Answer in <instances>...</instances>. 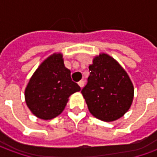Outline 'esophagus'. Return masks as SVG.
Instances as JSON below:
<instances>
[{"label": "esophagus", "mask_w": 157, "mask_h": 157, "mask_svg": "<svg viewBox=\"0 0 157 157\" xmlns=\"http://www.w3.org/2000/svg\"><path fill=\"white\" fill-rule=\"evenodd\" d=\"M78 85L80 86L81 88H82V87L84 86V85H85V82H84V81H80V82H78Z\"/></svg>", "instance_id": "34e87169"}]
</instances>
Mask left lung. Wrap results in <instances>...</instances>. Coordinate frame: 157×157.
<instances>
[{
    "label": "left lung",
    "mask_w": 157,
    "mask_h": 157,
    "mask_svg": "<svg viewBox=\"0 0 157 157\" xmlns=\"http://www.w3.org/2000/svg\"><path fill=\"white\" fill-rule=\"evenodd\" d=\"M87 84L82 90L89 112L102 121L112 122L131 107L134 86L125 70L105 53L93 58L89 65Z\"/></svg>",
    "instance_id": "1"
}]
</instances>
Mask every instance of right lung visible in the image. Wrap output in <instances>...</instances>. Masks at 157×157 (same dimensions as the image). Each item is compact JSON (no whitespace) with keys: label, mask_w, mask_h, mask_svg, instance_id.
<instances>
[{"label":"right lung","mask_w":157,"mask_h":157,"mask_svg":"<svg viewBox=\"0 0 157 157\" xmlns=\"http://www.w3.org/2000/svg\"><path fill=\"white\" fill-rule=\"evenodd\" d=\"M81 87L72 82L61 53H54L39 65L25 89V102L33 114L44 120L59 116L70 96Z\"/></svg>","instance_id":"1"}]
</instances>
